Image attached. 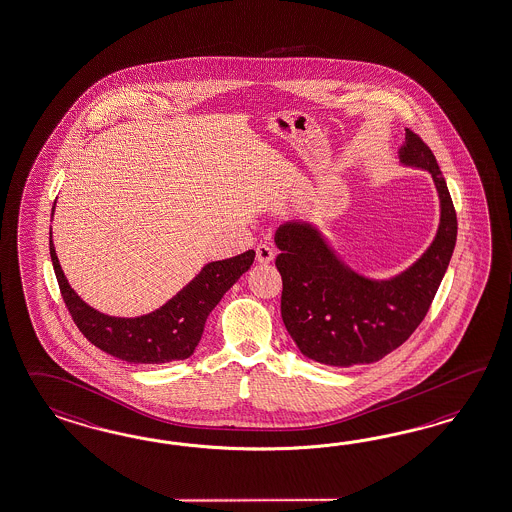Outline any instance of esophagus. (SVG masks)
<instances>
[{
  "label": "esophagus",
  "mask_w": 512,
  "mask_h": 512,
  "mask_svg": "<svg viewBox=\"0 0 512 512\" xmlns=\"http://www.w3.org/2000/svg\"><path fill=\"white\" fill-rule=\"evenodd\" d=\"M275 249L273 247H269V245H265V243H260L258 247H256V260L260 263H269L275 260Z\"/></svg>",
  "instance_id": "obj_1"
}]
</instances>
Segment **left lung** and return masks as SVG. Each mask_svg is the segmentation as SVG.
<instances>
[{
  "label": "left lung",
  "mask_w": 512,
  "mask_h": 512,
  "mask_svg": "<svg viewBox=\"0 0 512 512\" xmlns=\"http://www.w3.org/2000/svg\"><path fill=\"white\" fill-rule=\"evenodd\" d=\"M399 161L431 172L440 224L431 247L407 271L371 280L341 262L310 223L282 224L275 234L282 276V319L304 356L327 366L371 364L420 327L457 243V213L431 148L405 130Z\"/></svg>",
  "instance_id": "left-lung-1"
}]
</instances>
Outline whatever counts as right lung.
I'll use <instances>...</instances> for the list:
<instances>
[{"instance_id": "add662e5", "label": "right lung", "mask_w": 512, "mask_h": 512, "mask_svg": "<svg viewBox=\"0 0 512 512\" xmlns=\"http://www.w3.org/2000/svg\"><path fill=\"white\" fill-rule=\"evenodd\" d=\"M50 256L66 308L92 345L130 364H167L185 360L195 353L211 310L236 284L237 278L249 271L256 252L247 250L234 258L204 265L171 301L156 312L139 317L105 315L81 301L59 265L52 232Z\"/></svg>"}]
</instances>
